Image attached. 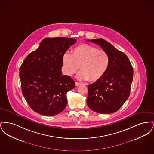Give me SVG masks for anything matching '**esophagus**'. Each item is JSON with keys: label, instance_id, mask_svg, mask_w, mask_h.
Returning <instances> with one entry per match:
<instances>
[{"label": "esophagus", "instance_id": "esophagus-1", "mask_svg": "<svg viewBox=\"0 0 154 154\" xmlns=\"http://www.w3.org/2000/svg\"><path fill=\"white\" fill-rule=\"evenodd\" d=\"M81 85V83H80V82H75V85L77 86V87H78V86H79V85Z\"/></svg>", "mask_w": 154, "mask_h": 154}]
</instances>
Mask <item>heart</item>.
<instances>
[{
  "instance_id": "heart-1",
  "label": "heart",
  "mask_w": 154,
  "mask_h": 154,
  "mask_svg": "<svg viewBox=\"0 0 154 154\" xmlns=\"http://www.w3.org/2000/svg\"><path fill=\"white\" fill-rule=\"evenodd\" d=\"M63 63L68 75H72L80 67L77 74L79 79L95 81L107 72L110 58L104 50L89 44H81L74 48L72 54L66 52L63 55Z\"/></svg>"
}]
</instances>
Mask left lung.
<instances>
[{"label": "left lung", "mask_w": 154, "mask_h": 154, "mask_svg": "<svg viewBox=\"0 0 154 154\" xmlns=\"http://www.w3.org/2000/svg\"><path fill=\"white\" fill-rule=\"evenodd\" d=\"M99 45L110 58L107 72L88 85L87 103L91 110L100 114L116 112L130 95L133 69L128 57L103 38L88 40Z\"/></svg>", "instance_id": "obj_1"}]
</instances>
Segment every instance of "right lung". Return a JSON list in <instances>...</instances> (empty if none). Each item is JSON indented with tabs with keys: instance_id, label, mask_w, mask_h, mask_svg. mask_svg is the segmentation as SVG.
<instances>
[{
	"instance_id": "1",
	"label": "right lung",
	"mask_w": 154,
	"mask_h": 154,
	"mask_svg": "<svg viewBox=\"0 0 154 154\" xmlns=\"http://www.w3.org/2000/svg\"><path fill=\"white\" fill-rule=\"evenodd\" d=\"M76 42L68 37L45 38L24 60L20 69L22 94L34 111L52 116L65 109L66 94L75 82L62 75L63 56Z\"/></svg>"
}]
</instances>
